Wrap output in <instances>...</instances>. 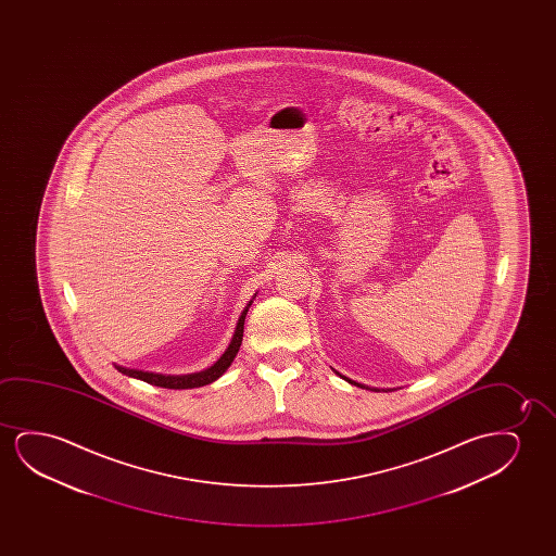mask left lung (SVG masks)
<instances>
[{
    "label": "left lung",
    "instance_id": "obj_1",
    "mask_svg": "<svg viewBox=\"0 0 556 556\" xmlns=\"http://www.w3.org/2000/svg\"><path fill=\"white\" fill-rule=\"evenodd\" d=\"M336 374H338V376H340V378H343V380L350 381L351 386H357V388H363V389L366 388V386H363V383H357V381L350 380V378H345V376H342V374H340V372H336ZM366 389H370V388H366ZM372 391H378V389H372Z\"/></svg>",
    "mask_w": 556,
    "mask_h": 556
}]
</instances>
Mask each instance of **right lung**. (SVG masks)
<instances>
[{
  "label": "right lung",
  "mask_w": 556,
  "mask_h": 556,
  "mask_svg": "<svg viewBox=\"0 0 556 556\" xmlns=\"http://www.w3.org/2000/svg\"><path fill=\"white\" fill-rule=\"evenodd\" d=\"M252 305V300L244 307L243 313H241V317L237 320L236 334L231 338V342H229L228 350L224 351V355H222L216 363H214L211 368H206V370H201V372L186 374V376H165V374H153V372H142V370H135V368H125V366L115 365V368L119 370V372L125 374V376H130V378H137V380L146 381V383H152V386H157V388L165 389H193V388H203V386H208V383H213L214 380H218L222 374L228 370L229 365L233 363V358H236L237 351L241 348V342H243V327H244V317H247V312H249V307Z\"/></svg>",
  "instance_id": "1"
}]
</instances>
